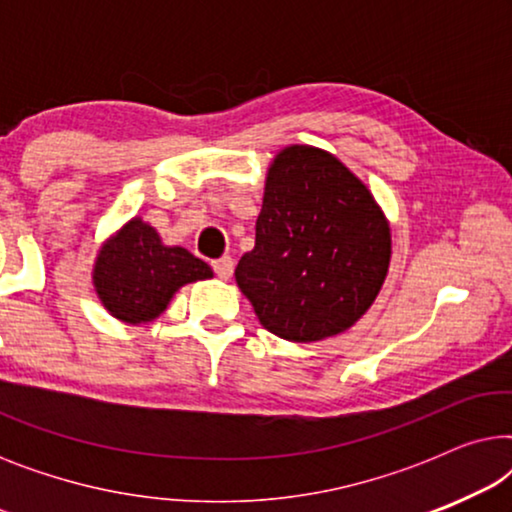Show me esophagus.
<instances>
[{
  "label": "esophagus",
  "mask_w": 512,
  "mask_h": 512,
  "mask_svg": "<svg viewBox=\"0 0 512 512\" xmlns=\"http://www.w3.org/2000/svg\"><path fill=\"white\" fill-rule=\"evenodd\" d=\"M233 258L230 256H223V258H216V261L212 263V268H214V272H216V277H221V279H228L230 275H233Z\"/></svg>",
  "instance_id": "34e87169"
}]
</instances>
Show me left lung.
Returning <instances> with one entry per match:
<instances>
[{"label":"left lung","instance_id":"left-lung-1","mask_svg":"<svg viewBox=\"0 0 512 512\" xmlns=\"http://www.w3.org/2000/svg\"><path fill=\"white\" fill-rule=\"evenodd\" d=\"M389 256V223L366 184L331 153L296 144L272 160L256 247L235 279L263 328L314 342L366 314Z\"/></svg>","mask_w":512,"mask_h":512}]
</instances>
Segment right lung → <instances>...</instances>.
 <instances>
[{"label":"right lung","instance_id":"1","mask_svg":"<svg viewBox=\"0 0 512 512\" xmlns=\"http://www.w3.org/2000/svg\"><path fill=\"white\" fill-rule=\"evenodd\" d=\"M212 277V268L184 247H165L142 219H132L97 254L93 284L102 305L125 324H146L165 312L184 284Z\"/></svg>","mask_w":512,"mask_h":512}]
</instances>
